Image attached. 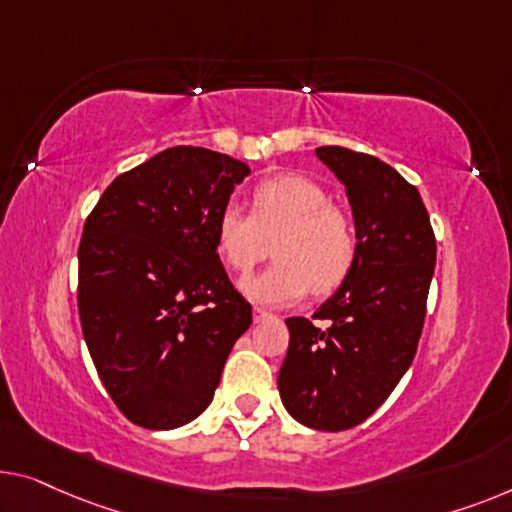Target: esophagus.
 <instances>
[{
	"mask_svg": "<svg viewBox=\"0 0 512 512\" xmlns=\"http://www.w3.org/2000/svg\"><path fill=\"white\" fill-rule=\"evenodd\" d=\"M253 319H255V324H262V322H269V319H273V315H271V312L262 310V308H255L253 310Z\"/></svg>",
	"mask_w": 512,
	"mask_h": 512,
	"instance_id": "esophagus-1",
	"label": "esophagus"
}]
</instances>
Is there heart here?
<instances>
[{
	"label": "heart",
	"mask_w": 512,
	"mask_h": 512,
	"mask_svg": "<svg viewBox=\"0 0 512 512\" xmlns=\"http://www.w3.org/2000/svg\"><path fill=\"white\" fill-rule=\"evenodd\" d=\"M271 241L276 262L243 282V294L264 305L294 303L310 289L333 292L349 276L358 253L352 216L303 174H278L257 183L250 213L234 202L218 211V253L239 276H248L269 255Z\"/></svg>",
	"instance_id": "heart-1"
}]
</instances>
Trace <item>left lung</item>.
<instances>
[{"mask_svg": "<svg viewBox=\"0 0 512 512\" xmlns=\"http://www.w3.org/2000/svg\"><path fill=\"white\" fill-rule=\"evenodd\" d=\"M317 156L345 183L358 253L338 292L312 315L329 330L285 319L278 391L305 427L340 432L375 414L414 361L437 239L416 186L384 160L345 147H319Z\"/></svg>", "mask_w": 512, "mask_h": 512, "instance_id": "obj_1", "label": "left lung"}]
</instances>
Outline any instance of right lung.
I'll use <instances>...</instances> for the list:
<instances>
[{
    "mask_svg": "<svg viewBox=\"0 0 512 512\" xmlns=\"http://www.w3.org/2000/svg\"><path fill=\"white\" fill-rule=\"evenodd\" d=\"M250 167L172 147L119 174L87 216L78 248L82 335L128 421L174 430L209 407L253 308L216 246L218 211Z\"/></svg>",
    "mask_w": 512,
    "mask_h": 512,
    "instance_id": "1",
    "label": "right lung"
}]
</instances>
